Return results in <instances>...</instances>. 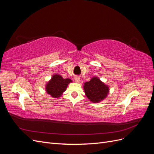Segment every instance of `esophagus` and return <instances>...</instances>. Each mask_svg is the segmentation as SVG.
Instances as JSON below:
<instances>
[{"label":"esophagus","instance_id":"1","mask_svg":"<svg viewBox=\"0 0 154 154\" xmlns=\"http://www.w3.org/2000/svg\"><path fill=\"white\" fill-rule=\"evenodd\" d=\"M74 80H75L76 82L79 83L80 82V78L79 76H75V77H74Z\"/></svg>","mask_w":154,"mask_h":154}]
</instances>
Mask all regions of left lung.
<instances>
[{"mask_svg":"<svg viewBox=\"0 0 154 154\" xmlns=\"http://www.w3.org/2000/svg\"><path fill=\"white\" fill-rule=\"evenodd\" d=\"M83 88L87 97L94 103L103 100L109 92V87L96 77L92 78L89 82L85 83Z\"/></svg>","mask_w":154,"mask_h":154,"instance_id":"8db88e82","label":"left lung"}]
</instances>
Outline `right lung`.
Returning a JSON list of instances; mask_svg holds the SVG:
<instances>
[{
  "instance_id": "right-lung-1",
  "label": "right lung",
  "mask_w": 154,
  "mask_h": 154,
  "mask_svg": "<svg viewBox=\"0 0 154 154\" xmlns=\"http://www.w3.org/2000/svg\"><path fill=\"white\" fill-rule=\"evenodd\" d=\"M72 80L69 78L63 79L61 76L56 74L51 78L46 85V91L52 97H57L62 95Z\"/></svg>"
}]
</instances>
